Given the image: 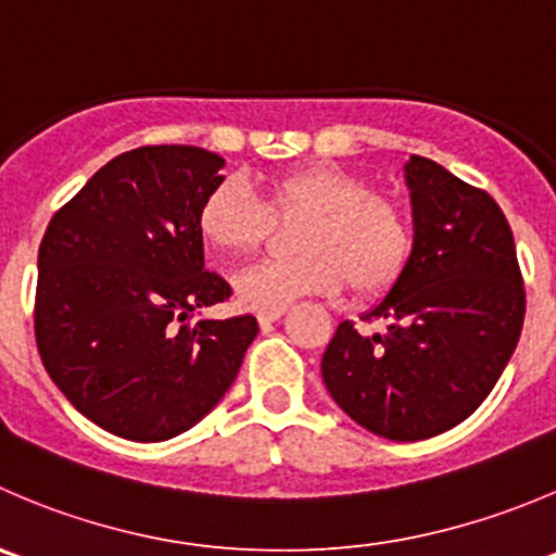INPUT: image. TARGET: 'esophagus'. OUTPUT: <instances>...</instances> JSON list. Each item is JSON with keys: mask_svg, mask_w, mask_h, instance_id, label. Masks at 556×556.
<instances>
[{"mask_svg": "<svg viewBox=\"0 0 556 556\" xmlns=\"http://www.w3.org/2000/svg\"><path fill=\"white\" fill-rule=\"evenodd\" d=\"M285 312H288V309H274V312H261V315H257V323H261V326H263V328H266V326H271V323H277V320H279V317H282V315H285Z\"/></svg>", "mask_w": 556, "mask_h": 556, "instance_id": "1", "label": "esophagus"}]
</instances>
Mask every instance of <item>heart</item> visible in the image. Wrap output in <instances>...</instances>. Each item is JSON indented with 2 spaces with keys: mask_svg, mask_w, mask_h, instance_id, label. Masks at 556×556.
Returning <instances> with one entry per match:
<instances>
[{
  "mask_svg": "<svg viewBox=\"0 0 556 556\" xmlns=\"http://www.w3.org/2000/svg\"><path fill=\"white\" fill-rule=\"evenodd\" d=\"M271 214H304L293 230L299 255L263 261L236 274L244 309H288L295 299L331 293L348 277L358 295H377L402 277L413 250L407 214L396 201L337 165H306L268 181ZM266 208L241 181L225 179L203 195L198 236L225 255H247L266 233Z\"/></svg>",
  "mask_w": 556,
  "mask_h": 556,
  "instance_id": "obj_1",
  "label": "heart"
}]
</instances>
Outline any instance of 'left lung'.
<instances>
[{
  "label": "left lung",
  "mask_w": 556,
  "mask_h": 556,
  "mask_svg": "<svg viewBox=\"0 0 556 556\" xmlns=\"http://www.w3.org/2000/svg\"><path fill=\"white\" fill-rule=\"evenodd\" d=\"M413 250L402 277L364 317V337L339 323L323 353L333 402L371 434L396 443L434 438L489 396L525 323V285L510 225L489 192L427 157L404 163Z\"/></svg>",
  "instance_id": "obj_1"
}]
</instances>
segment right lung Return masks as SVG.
Segmentation results:
<instances>
[{
    "label": "right lung",
    "mask_w": 556,
    "mask_h": 556,
    "mask_svg": "<svg viewBox=\"0 0 556 556\" xmlns=\"http://www.w3.org/2000/svg\"><path fill=\"white\" fill-rule=\"evenodd\" d=\"M198 147H141L53 214L37 252L35 337L67 402L116 438L163 443L225 396L257 337L252 315L192 317L230 295L206 271L195 214L225 181Z\"/></svg>",
    "instance_id": "right-lung-1"
}]
</instances>
